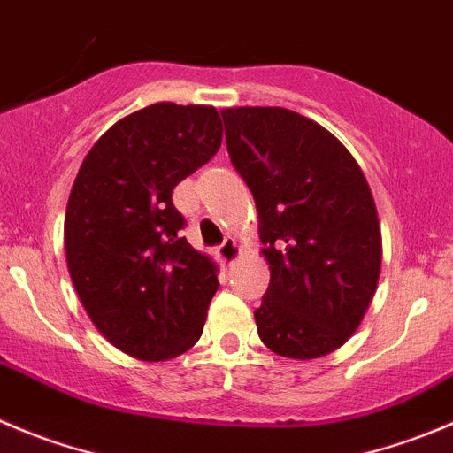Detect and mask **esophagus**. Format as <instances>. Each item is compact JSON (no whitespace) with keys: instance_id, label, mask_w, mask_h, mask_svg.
Masks as SVG:
<instances>
[{"instance_id":"1","label":"esophagus","mask_w":453,"mask_h":453,"mask_svg":"<svg viewBox=\"0 0 453 453\" xmlns=\"http://www.w3.org/2000/svg\"><path fill=\"white\" fill-rule=\"evenodd\" d=\"M218 256H219V260L224 262V265L231 266V265H234V262L240 257V247H238V242H235L234 238H226L222 244H219Z\"/></svg>"}]
</instances>
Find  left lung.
<instances>
[{
    "mask_svg": "<svg viewBox=\"0 0 453 453\" xmlns=\"http://www.w3.org/2000/svg\"><path fill=\"white\" fill-rule=\"evenodd\" d=\"M222 119L271 271L257 334L284 358H322L351 338L376 294L382 238L372 188L342 142L304 115L240 106Z\"/></svg>",
    "mask_w": 453,
    "mask_h": 453,
    "instance_id": "1",
    "label": "left lung"
}]
</instances>
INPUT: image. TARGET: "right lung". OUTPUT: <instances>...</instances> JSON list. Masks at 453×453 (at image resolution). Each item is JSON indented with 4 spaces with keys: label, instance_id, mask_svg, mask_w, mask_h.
Here are the masks:
<instances>
[{
    "label": "right lung",
    "instance_id": "right-lung-1",
    "mask_svg": "<svg viewBox=\"0 0 453 453\" xmlns=\"http://www.w3.org/2000/svg\"><path fill=\"white\" fill-rule=\"evenodd\" d=\"M222 144L213 106L159 102L115 122L84 157L64 219L66 262L102 335L137 360L188 351L218 291V266L180 231L173 188Z\"/></svg>",
    "mask_w": 453,
    "mask_h": 453
}]
</instances>
